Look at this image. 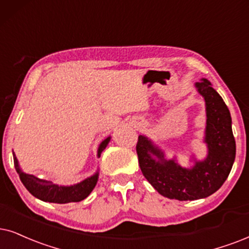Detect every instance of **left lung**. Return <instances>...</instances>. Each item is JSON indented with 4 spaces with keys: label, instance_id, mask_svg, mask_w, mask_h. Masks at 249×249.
Wrapping results in <instances>:
<instances>
[{
    "label": "left lung",
    "instance_id": "left-lung-1",
    "mask_svg": "<svg viewBox=\"0 0 249 249\" xmlns=\"http://www.w3.org/2000/svg\"><path fill=\"white\" fill-rule=\"evenodd\" d=\"M206 102V135L208 155L194 160L192 168H182L175 159L166 160L164 152L144 135H139L137 154L144 178L163 196L179 201L197 200L219 190L229 177L235 159V140L231 115L225 102L210 81L195 83Z\"/></svg>",
    "mask_w": 249,
    "mask_h": 249
}]
</instances>
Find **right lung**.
Wrapping results in <instances>:
<instances>
[{"instance_id": "add662e5", "label": "right lung", "mask_w": 249, "mask_h": 249, "mask_svg": "<svg viewBox=\"0 0 249 249\" xmlns=\"http://www.w3.org/2000/svg\"><path fill=\"white\" fill-rule=\"evenodd\" d=\"M110 141V137L107 138L100 143L99 149H97V157L101 156V153L106 149ZM14 163L17 174L19 175L21 182L26 190L30 192L36 199L45 202L53 203H69V202H79V201L86 199L90 192L95 187L97 179H99V171L94 174L92 177H88L85 180L78 182V184L71 185V186H61V185L53 184L52 181L39 179L36 176L28 175L23 172L20 169L19 163H18L17 157H16L14 150Z\"/></svg>"}]
</instances>
